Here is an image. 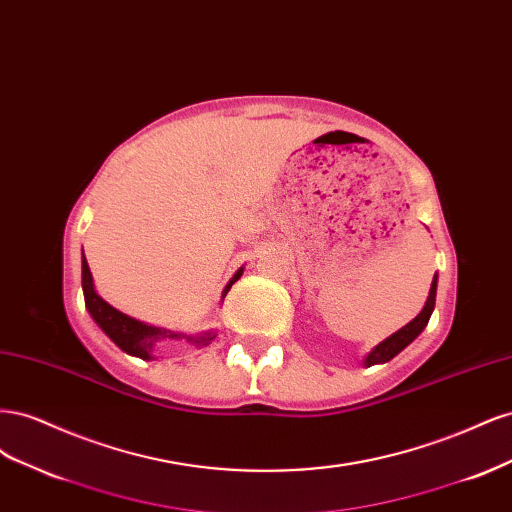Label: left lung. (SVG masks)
Returning a JSON list of instances; mask_svg holds the SVG:
<instances>
[{"instance_id":"obj_1","label":"left lung","mask_w":512,"mask_h":512,"mask_svg":"<svg viewBox=\"0 0 512 512\" xmlns=\"http://www.w3.org/2000/svg\"><path fill=\"white\" fill-rule=\"evenodd\" d=\"M436 288H438V275H433V282H431V290H429V297H427V303L423 307V312L418 314L412 322H408L404 329H399L397 333H393L391 337H386L382 344H378L374 350H371L367 354L365 359V365L371 367L376 363H386L391 361L393 356H397L401 350H404L410 342H414V339L421 335V331L427 327L429 322V316L433 312V307H436Z\"/></svg>"}]
</instances>
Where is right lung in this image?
<instances>
[{
  "label": "right lung",
  "mask_w": 512,
  "mask_h": 512,
  "mask_svg": "<svg viewBox=\"0 0 512 512\" xmlns=\"http://www.w3.org/2000/svg\"><path fill=\"white\" fill-rule=\"evenodd\" d=\"M243 269H239L235 273V277L226 284L224 292H222V299L228 294L230 286L235 284L239 277H241ZM83 294H85V307L89 309L91 318L98 322V327L113 339V342L128 354L134 356H141V359H151V350L156 344H160L162 339H179L185 335L179 333H170L166 329H158V327H149V324L138 322L126 314H121L119 309H115L113 305H108L102 297H98V292L94 288V277H91L89 265L85 260L83 254ZM215 335L207 333V335H198V337H185L188 342L192 344H209Z\"/></svg>",
  "instance_id": "add662e5"
}]
</instances>
